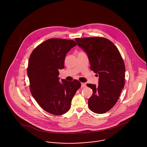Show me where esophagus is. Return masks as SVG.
I'll return each instance as SVG.
<instances>
[{
    "label": "esophagus",
    "mask_w": 147,
    "mask_h": 147,
    "mask_svg": "<svg viewBox=\"0 0 147 147\" xmlns=\"http://www.w3.org/2000/svg\"><path fill=\"white\" fill-rule=\"evenodd\" d=\"M85 86H86V83H82L81 84V87H82V88H84V87H85Z\"/></svg>",
    "instance_id": "34e87169"
}]
</instances>
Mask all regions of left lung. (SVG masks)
Listing matches in <instances>:
<instances>
[{
    "mask_svg": "<svg viewBox=\"0 0 147 147\" xmlns=\"http://www.w3.org/2000/svg\"><path fill=\"white\" fill-rule=\"evenodd\" d=\"M86 53L90 69L98 76V85L87 84L92 90L88 106L92 112H107L117 102L125 86V66L119 49L109 40L93 37L76 38Z\"/></svg>",
    "mask_w": 147,
    "mask_h": 147,
    "instance_id": "1",
    "label": "left lung"
}]
</instances>
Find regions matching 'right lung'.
<instances>
[{"instance_id": "right-lung-1", "label": "right lung", "mask_w": 147, "mask_h": 147, "mask_svg": "<svg viewBox=\"0 0 147 147\" xmlns=\"http://www.w3.org/2000/svg\"><path fill=\"white\" fill-rule=\"evenodd\" d=\"M76 46L73 40L51 38L37 46L30 56L27 73L30 92L38 105L52 115L68 111L72 98L81 86L76 79H62L60 83L58 77L67 53Z\"/></svg>"}]
</instances>
